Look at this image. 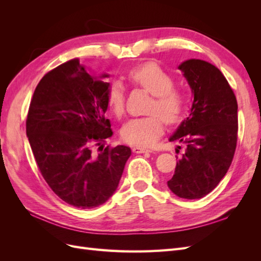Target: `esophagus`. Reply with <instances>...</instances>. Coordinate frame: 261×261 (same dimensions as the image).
<instances>
[{
  "mask_svg": "<svg viewBox=\"0 0 261 261\" xmlns=\"http://www.w3.org/2000/svg\"><path fill=\"white\" fill-rule=\"evenodd\" d=\"M133 152L134 153H145V152H152V150H150L145 147H134L133 148Z\"/></svg>",
  "mask_w": 261,
  "mask_h": 261,
  "instance_id": "34e87169",
  "label": "esophagus"
}]
</instances>
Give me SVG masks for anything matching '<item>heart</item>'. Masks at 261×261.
I'll return each mask as SVG.
<instances>
[{
	"label": "heart",
	"mask_w": 261,
	"mask_h": 261,
	"mask_svg": "<svg viewBox=\"0 0 261 261\" xmlns=\"http://www.w3.org/2000/svg\"><path fill=\"white\" fill-rule=\"evenodd\" d=\"M127 80L152 94L153 100L148 108V112L152 114L129 120L121 130L122 138L130 145L151 146L163 132L162 118L168 124L176 123L180 118L185 108L184 94L173 88V78L152 62L132 68L127 74ZM108 107L116 116L123 114L125 93L121 83L114 82L110 88Z\"/></svg>",
	"instance_id": "obj_1"
}]
</instances>
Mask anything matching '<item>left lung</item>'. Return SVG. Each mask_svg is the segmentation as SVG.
Returning <instances> with one entry per match:
<instances>
[{
  "label": "left lung",
  "mask_w": 261,
  "mask_h": 261,
  "mask_svg": "<svg viewBox=\"0 0 261 261\" xmlns=\"http://www.w3.org/2000/svg\"><path fill=\"white\" fill-rule=\"evenodd\" d=\"M193 93L189 115L169 138L185 145L168 180L179 198L199 199L213 191L232 163L238 141V102L220 69L191 59L178 65ZM180 149L179 146H177Z\"/></svg>",
  "instance_id": "obj_1"
}]
</instances>
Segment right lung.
<instances>
[{
  "label": "right lung",
  "mask_w": 261,
  "mask_h": 261,
  "mask_svg": "<svg viewBox=\"0 0 261 261\" xmlns=\"http://www.w3.org/2000/svg\"><path fill=\"white\" fill-rule=\"evenodd\" d=\"M110 75H91L78 60L43 76L34 92L26 133L43 178L62 200L81 209L103 204L117 189L129 147H93L113 135L105 114Z\"/></svg>",
  "instance_id": "obj_1"
}]
</instances>
